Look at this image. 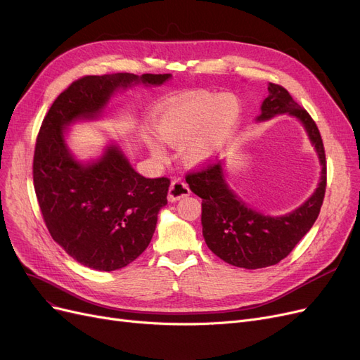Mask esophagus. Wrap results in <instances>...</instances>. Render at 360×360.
<instances>
[{
  "label": "esophagus",
  "instance_id": "34e87169",
  "mask_svg": "<svg viewBox=\"0 0 360 360\" xmlns=\"http://www.w3.org/2000/svg\"><path fill=\"white\" fill-rule=\"evenodd\" d=\"M190 194H191V190H190L188 184L184 182L182 179H174V181H172V184H170L167 200L170 202H174V201H178L182 197L190 195Z\"/></svg>",
  "mask_w": 360,
  "mask_h": 360
}]
</instances>
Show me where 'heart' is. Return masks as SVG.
<instances>
[{
	"instance_id": "heart-1",
	"label": "heart",
	"mask_w": 360,
	"mask_h": 360,
	"mask_svg": "<svg viewBox=\"0 0 360 360\" xmlns=\"http://www.w3.org/2000/svg\"><path fill=\"white\" fill-rule=\"evenodd\" d=\"M240 116V103L232 94H200L175 101L165 108L155 122L159 136L172 147H184V159L198 165L207 160L213 150L236 127ZM155 158H165L163 148L148 141Z\"/></svg>"
}]
</instances>
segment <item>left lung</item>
I'll list each match as a JSON object with an SVG mask.
<instances>
[{
  "instance_id": "left-lung-1",
  "label": "left lung",
  "mask_w": 360,
  "mask_h": 360,
  "mask_svg": "<svg viewBox=\"0 0 360 360\" xmlns=\"http://www.w3.org/2000/svg\"><path fill=\"white\" fill-rule=\"evenodd\" d=\"M269 96L262 104L257 120L290 113L300 119L314 143L322 165L316 191L303 206L285 216H264L247 207L228 188L221 163L206 162L188 172L186 184L201 201V225L207 247L229 264L259 269L285 259L319 216L326 190V159L321 132L315 120L278 84H268Z\"/></svg>"
}]
</instances>
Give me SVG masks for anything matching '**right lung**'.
<instances>
[{"label":"right lung","instance_id":"obj_1","mask_svg":"<svg viewBox=\"0 0 360 360\" xmlns=\"http://www.w3.org/2000/svg\"><path fill=\"white\" fill-rule=\"evenodd\" d=\"M169 77V73L79 77L54 100L42 120L32 166L38 205L53 240L86 268L116 271L144 252L159 210L167 205L170 179L136 174L116 147H108L97 163H77L66 148L63 129L76 119L100 113L119 86L160 85Z\"/></svg>","mask_w":360,"mask_h":360}]
</instances>
